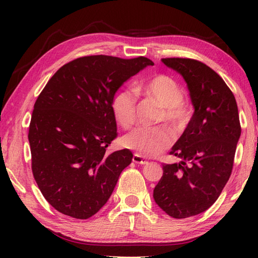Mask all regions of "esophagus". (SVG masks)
Here are the masks:
<instances>
[{"label": "esophagus", "mask_w": 258, "mask_h": 258, "mask_svg": "<svg viewBox=\"0 0 258 258\" xmlns=\"http://www.w3.org/2000/svg\"><path fill=\"white\" fill-rule=\"evenodd\" d=\"M133 161L135 164H140V165H146L148 164V160H146L143 157L140 156L139 154H134L133 155Z\"/></svg>", "instance_id": "obj_1"}]
</instances>
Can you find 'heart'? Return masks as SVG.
Segmentation results:
<instances>
[{"instance_id": "1", "label": "heart", "mask_w": 258, "mask_h": 258, "mask_svg": "<svg viewBox=\"0 0 258 258\" xmlns=\"http://www.w3.org/2000/svg\"><path fill=\"white\" fill-rule=\"evenodd\" d=\"M138 92L163 107L158 123L165 121L172 132L181 134L190 119V108L183 100L181 85L167 75H155L138 86ZM116 120L124 128H131L137 121L138 99L132 91L124 90L115 95L111 103ZM173 142V135L164 126L132 131L124 137V145L145 157H154L165 151Z\"/></svg>"}]
</instances>
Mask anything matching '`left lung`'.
<instances>
[{"instance_id": "8db88e82", "label": "left lung", "mask_w": 258, "mask_h": 258, "mask_svg": "<svg viewBox=\"0 0 258 258\" xmlns=\"http://www.w3.org/2000/svg\"><path fill=\"white\" fill-rule=\"evenodd\" d=\"M161 61L185 80L195 112L169 151L181 161L163 165L154 198L167 215L186 218L207 211L220 197L232 173L241 126L232 91L211 67L189 58Z\"/></svg>"}]
</instances>
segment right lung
I'll use <instances>...</instances> for the list:
<instances>
[{
  "label": "right lung",
  "mask_w": 258,
  "mask_h": 258,
  "mask_svg": "<svg viewBox=\"0 0 258 258\" xmlns=\"http://www.w3.org/2000/svg\"><path fill=\"white\" fill-rule=\"evenodd\" d=\"M154 62L86 55L59 68L34 104L28 140L38 189L63 215L87 220L108 202L128 149L106 151L117 138L111 103L124 82Z\"/></svg>",
  "instance_id": "1"
}]
</instances>
